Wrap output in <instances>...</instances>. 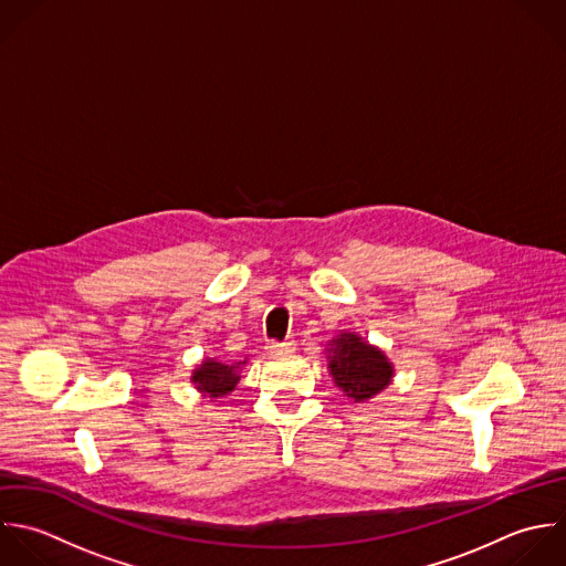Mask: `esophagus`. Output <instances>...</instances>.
I'll return each mask as SVG.
<instances>
[{"instance_id":"esophagus-1","label":"esophagus","mask_w":566,"mask_h":566,"mask_svg":"<svg viewBox=\"0 0 566 566\" xmlns=\"http://www.w3.org/2000/svg\"><path fill=\"white\" fill-rule=\"evenodd\" d=\"M266 350L271 355H277V353H293L295 350V342L293 339H284V342H269Z\"/></svg>"}]
</instances>
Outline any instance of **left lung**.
Segmentation results:
<instances>
[{
    "mask_svg": "<svg viewBox=\"0 0 566 566\" xmlns=\"http://www.w3.org/2000/svg\"><path fill=\"white\" fill-rule=\"evenodd\" d=\"M328 368L337 388L355 401L373 399L390 386L395 375L388 357L357 333H342L331 342Z\"/></svg>",
    "mask_w": 566,
    "mask_h": 566,
    "instance_id": "obj_1",
    "label": "left lung"
}]
</instances>
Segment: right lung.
<instances>
[{
  "label": "right lung",
  "mask_w": 566,
  "mask_h": 566,
  "mask_svg": "<svg viewBox=\"0 0 566 566\" xmlns=\"http://www.w3.org/2000/svg\"><path fill=\"white\" fill-rule=\"evenodd\" d=\"M247 361H238V364H222L216 359H205L191 375V384L211 399L224 397L231 390H235V384L240 381V366H244Z\"/></svg>",
  "instance_id": "1"
}]
</instances>
